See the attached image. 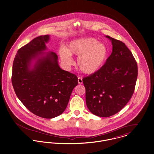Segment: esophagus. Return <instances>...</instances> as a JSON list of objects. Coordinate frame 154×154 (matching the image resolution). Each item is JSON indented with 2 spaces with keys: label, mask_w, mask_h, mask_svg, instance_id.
Segmentation results:
<instances>
[{
  "label": "esophagus",
  "mask_w": 154,
  "mask_h": 154,
  "mask_svg": "<svg viewBox=\"0 0 154 154\" xmlns=\"http://www.w3.org/2000/svg\"><path fill=\"white\" fill-rule=\"evenodd\" d=\"M78 83L79 84H82V83H83V81H82V79L81 78H80V77H79L78 78Z\"/></svg>",
  "instance_id": "esophagus-1"
}]
</instances>
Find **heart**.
Listing matches in <instances>:
<instances>
[{"label":"heart","instance_id":"obj_1","mask_svg":"<svg viewBox=\"0 0 154 154\" xmlns=\"http://www.w3.org/2000/svg\"><path fill=\"white\" fill-rule=\"evenodd\" d=\"M62 61L68 65L73 62L72 56H78L76 64L79 69L85 74L97 71L104 64L108 55V49L94 38H82L71 41L67 49L60 52Z\"/></svg>","mask_w":154,"mask_h":154}]
</instances>
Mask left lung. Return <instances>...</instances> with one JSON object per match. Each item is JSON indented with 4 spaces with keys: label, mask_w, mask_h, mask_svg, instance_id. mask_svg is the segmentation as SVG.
<instances>
[{
    "label": "left lung",
    "mask_w": 154,
    "mask_h": 154,
    "mask_svg": "<svg viewBox=\"0 0 154 154\" xmlns=\"http://www.w3.org/2000/svg\"><path fill=\"white\" fill-rule=\"evenodd\" d=\"M113 50L97 71L83 78L86 103L93 114L107 117L120 112L133 94L138 75L137 63L122 41L107 35Z\"/></svg>",
    "instance_id": "left-lung-1"
}]
</instances>
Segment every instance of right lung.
<instances>
[{
    "label": "right lung",
    "instance_id": "add662e5",
    "mask_svg": "<svg viewBox=\"0 0 154 154\" xmlns=\"http://www.w3.org/2000/svg\"><path fill=\"white\" fill-rule=\"evenodd\" d=\"M48 35L34 38L21 47L13 63L11 83L17 97L31 113L52 119L64 112L73 88L78 84L76 75L62 70L58 56L51 51L38 58L32 69V59L46 50Z\"/></svg>",
    "mask_w": 154,
    "mask_h": 154
}]
</instances>
